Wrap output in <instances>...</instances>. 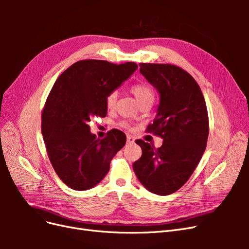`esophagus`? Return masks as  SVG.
I'll return each instance as SVG.
<instances>
[{"label": "esophagus", "mask_w": 249, "mask_h": 249, "mask_svg": "<svg viewBox=\"0 0 249 249\" xmlns=\"http://www.w3.org/2000/svg\"><path fill=\"white\" fill-rule=\"evenodd\" d=\"M134 142H135V138L133 136H131V135H127V136H126V144H133Z\"/></svg>", "instance_id": "1"}]
</instances>
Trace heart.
<instances>
[{"instance_id":"b5f03b06","label":"heart","mask_w":249,"mask_h":249,"mask_svg":"<svg viewBox=\"0 0 249 249\" xmlns=\"http://www.w3.org/2000/svg\"><path fill=\"white\" fill-rule=\"evenodd\" d=\"M131 92L136 97V100L140 105L146 104V103H153L155 99V91L154 89L150 87L147 83L144 82H139L131 86L130 88ZM117 101V92L112 91L110 92L106 97V107L111 110L115 107ZM122 125L124 127H129V124L126 123H123Z\"/></svg>"}]
</instances>
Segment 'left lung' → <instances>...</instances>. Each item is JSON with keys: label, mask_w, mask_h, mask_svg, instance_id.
<instances>
[{"label": "left lung", "mask_w": 249, "mask_h": 249, "mask_svg": "<svg viewBox=\"0 0 249 249\" xmlns=\"http://www.w3.org/2000/svg\"><path fill=\"white\" fill-rule=\"evenodd\" d=\"M140 72L160 93L154 123L146 131L163 139L159 148L141 139L142 156L133 169L140 183L158 195L182 187L207 146L209 116L200 87L189 72L172 64L140 63Z\"/></svg>", "instance_id": "obj_1"}]
</instances>
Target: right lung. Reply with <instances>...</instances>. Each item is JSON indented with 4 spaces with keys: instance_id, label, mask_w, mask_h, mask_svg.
<instances>
[{
    "instance_id": "add662e5",
    "label": "right lung",
    "mask_w": 249,
    "mask_h": 249,
    "mask_svg": "<svg viewBox=\"0 0 249 249\" xmlns=\"http://www.w3.org/2000/svg\"><path fill=\"white\" fill-rule=\"evenodd\" d=\"M138 69L136 63L81 60L55 82L41 114V132L53 168L73 190L91 189L107 175L110 162L126 141L113 129L104 139L88 123L107 115L106 97Z\"/></svg>"
}]
</instances>
